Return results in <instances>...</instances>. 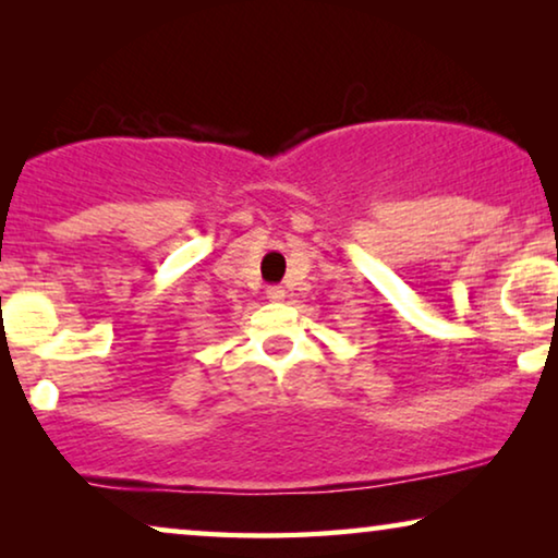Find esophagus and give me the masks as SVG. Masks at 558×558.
<instances>
[{"mask_svg":"<svg viewBox=\"0 0 558 558\" xmlns=\"http://www.w3.org/2000/svg\"><path fill=\"white\" fill-rule=\"evenodd\" d=\"M266 300H269V302H281V300H284V289H281V287H269V289H266Z\"/></svg>","mask_w":558,"mask_h":558,"instance_id":"34e87169","label":"esophagus"}]
</instances>
